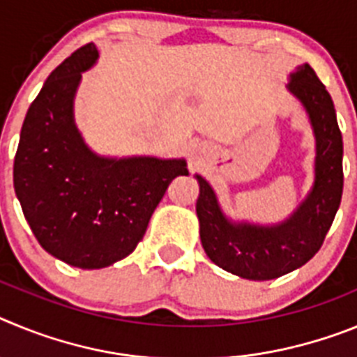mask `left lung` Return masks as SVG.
Returning a JSON list of instances; mask_svg holds the SVG:
<instances>
[{
  "label": "left lung",
  "mask_w": 357,
  "mask_h": 357,
  "mask_svg": "<svg viewBox=\"0 0 357 357\" xmlns=\"http://www.w3.org/2000/svg\"><path fill=\"white\" fill-rule=\"evenodd\" d=\"M288 89L304 105L317 139L313 189L288 220L270 227L230 222L209 182L197 175L202 247L214 264L243 279H277L307 263L320 250L342 202L343 141L331 94L309 64L289 75Z\"/></svg>",
  "instance_id": "8db88e82"
}]
</instances>
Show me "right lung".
Segmentation results:
<instances>
[{"mask_svg": "<svg viewBox=\"0 0 357 357\" xmlns=\"http://www.w3.org/2000/svg\"><path fill=\"white\" fill-rule=\"evenodd\" d=\"M93 43L44 82L24 118L14 189L40 247L71 266H110L135 250L184 159H109L87 148L73 119L82 73L96 62Z\"/></svg>", "mask_w": 357, "mask_h": 357, "instance_id": "right-lung-1", "label": "right lung"}]
</instances>
